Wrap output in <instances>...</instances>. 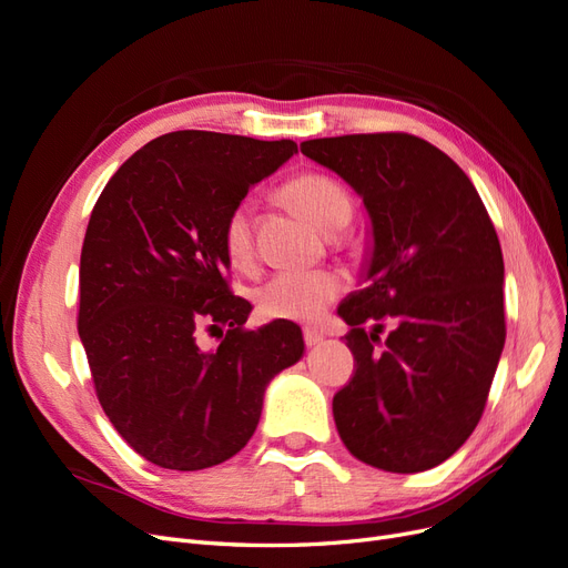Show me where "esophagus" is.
<instances>
[{"instance_id": "esophagus-1", "label": "esophagus", "mask_w": 568, "mask_h": 568, "mask_svg": "<svg viewBox=\"0 0 568 568\" xmlns=\"http://www.w3.org/2000/svg\"><path fill=\"white\" fill-rule=\"evenodd\" d=\"M303 338H305V346L307 348H315V346H320V343L324 341V334L317 332V329H305Z\"/></svg>"}]
</instances>
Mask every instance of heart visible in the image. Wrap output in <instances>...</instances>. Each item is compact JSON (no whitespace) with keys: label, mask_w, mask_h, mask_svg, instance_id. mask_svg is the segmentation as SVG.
<instances>
[{"label":"heart","mask_w":568,"mask_h":568,"mask_svg":"<svg viewBox=\"0 0 568 568\" xmlns=\"http://www.w3.org/2000/svg\"><path fill=\"white\" fill-rule=\"evenodd\" d=\"M298 209L322 232H341L351 222L353 203L346 189L324 175H303L288 184ZM230 261L239 267L253 257V211L244 201L230 213L222 232ZM346 280L334 270H282L255 288L257 313L270 320L315 322L341 294Z\"/></svg>","instance_id":"obj_1"}]
</instances>
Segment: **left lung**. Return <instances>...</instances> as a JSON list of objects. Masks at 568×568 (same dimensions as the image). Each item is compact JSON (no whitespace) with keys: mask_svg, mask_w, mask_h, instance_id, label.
Masks as SVG:
<instances>
[{"mask_svg":"<svg viewBox=\"0 0 568 568\" xmlns=\"http://www.w3.org/2000/svg\"><path fill=\"white\" fill-rule=\"evenodd\" d=\"M301 151L353 186L372 227L365 288L338 305L357 363L334 395L338 436L376 469L438 467L484 415L505 348V263L486 205L450 156L405 132ZM384 316L394 326L382 342Z\"/></svg>","mask_w":568,"mask_h":568,"instance_id":"obj_1","label":"left lung"}]
</instances>
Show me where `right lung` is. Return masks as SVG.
<instances>
[{"label": "right lung", "mask_w": 568, "mask_h": 568, "mask_svg": "<svg viewBox=\"0 0 568 568\" xmlns=\"http://www.w3.org/2000/svg\"><path fill=\"white\" fill-rule=\"evenodd\" d=\"M298 144L178 130L142 146L101 192L80 255L78 332L115 432L163 469L199 471L244 448L267 384L305 353L301 326L248 332L222 242L248 189ZM221 338L203 349L202 329Z\"/></svg>", "instance_id": "1"}]
</instances>
